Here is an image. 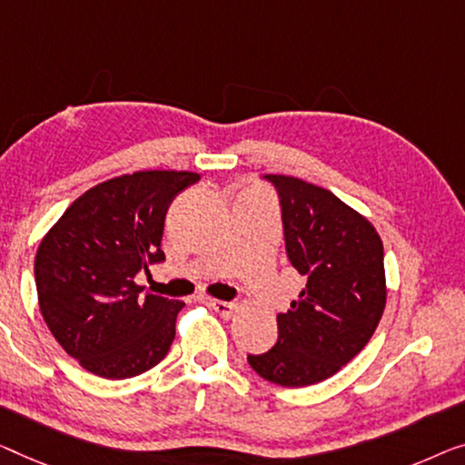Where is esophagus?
<instances>
[{
    "label": "esophagus",
    "instance_id": "obj_1",
    "mask_svg": "<svg viewBox=\"0 0 465 465\" xmlns=\"http://www.w3.org/2000/svg\"><path fill=\"white\" fill-rule=\"evenodd\" d=\"M206 304H209L211 309H214L219 315H223V317H232V313L235 311V304L233 302H225V301L206 299Z\"/></svg>",
    "mask_w": 465,
    "mask_h": 465
}]
</instances>
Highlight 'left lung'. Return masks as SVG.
Returning a JSON list of instances; mask_svg holds the SVG:
<instances>
[{
	"instance_id": "8db88e82",
	"label": "left lung",
	"mask_w": 465,
	"mask_h": 465,
	"mask_svg": "<svg viewBox=\"0 0 465 465\" xmlns=\"http://www.w3.org/2000/svg\"><path fill=\"white\" fill-rule=\"evenodd\" d=\"M262 179L280 200L288 261L307 283L277 315L273 349L248 363L273 384L311 386L342 370L376 331L386 304L384 246L331 192L296 177Z\"/></svg>"
}]
</instances>
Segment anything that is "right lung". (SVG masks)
<instances>
[{
	"mask_svg": "<svg viewBox=\"0 0 465 465\" xmlns=\"http://www.w3.org/2000/svg\"><path fill=\"white\" fill-rule=\"evenodd\" d=\"M200 175L137 171L108 179L68 206L35 256L47 328L68 355L106 380L140 376L175 338L182 301L145 294L140 272L164 261V214Z\"/></svg>",
	"mask_w": 465,
	"mask_h": 465,
	"instance_id": "right-lung-1",
	"label": "right lung"
}]
</instances>
